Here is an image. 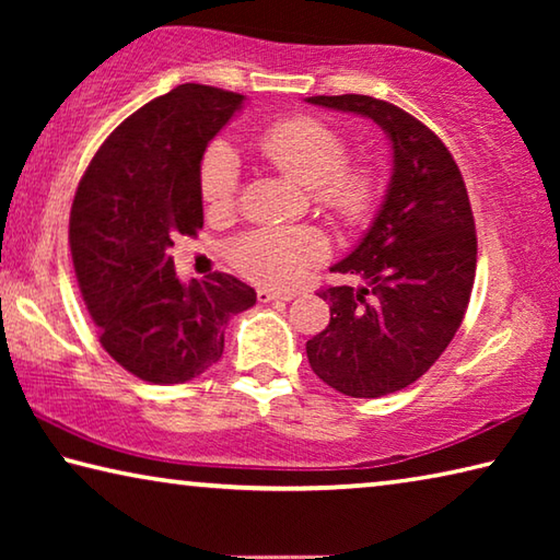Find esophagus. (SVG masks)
<instances>
[{"label":"esophagus","instance_id":"1","mask_svg":"<svg viewBox=\"0 0 560 560\" xmlns=\"http://www.w3.org/2000/svg\"><path fill=\"white\" fill-rule=\"evenodd\" d=\"M259 303H271V301H291V293H279L273 289H259L257 291Z\"/></svg>","mask_w":560,"mask_h":560}]
</instances>
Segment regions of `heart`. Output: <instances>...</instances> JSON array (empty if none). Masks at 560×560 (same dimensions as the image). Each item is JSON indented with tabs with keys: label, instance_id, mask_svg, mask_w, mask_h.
<instances>
[{
	"label": "heart",
	"instance_id": "1",
	"mask_svg": "<svg viewBox=\"0 0 560 560\" xmlns=\"http://www.w3.org/2000/svg\"><path fill=\"white\" fill-rule=\"evenodd\" d=\"M261 155L296 183L314 187L316 200L346 222L363 220L375 200V175L365 165H346L348 143L336 128L316 118H291L264 130ZM202 200L226 210L240 189V160L217 140L202 158ZM326 254L314 230H257L234 244L232 257L246 277L271 287H289L308 264Z\"/></svg>",
	"mask_w": 560,
	"mask_h": 560
}]
</instances>
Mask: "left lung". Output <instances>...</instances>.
<instances>
[{"instance_id": "obj_1", "label": "left lung", "mask_w": 560, "mask_h": 560, "mask_svg": "<svg viewBox=\"0 0 560 560\" xmlns=\"http://www.w3.org/2000/svg\"><path fill=\"white\" fill-rule=\"evenodd\" d=\"M314 106L377 122L393 175L371 230L343 261L363 287H330V320L306 343L326 385L350 397L402 390L432 368L462 326L477 271V232L457 163L410 113L371 96H311Z\"/></svg>"}]
</instances>
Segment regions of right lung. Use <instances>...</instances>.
I'll use <instances>...</instances> for the list:
<instances>
[{"instance_id":"obj_1","label":"right lung","mask_w":560,"mask_h":560,"mask_svg":"<svg viewBox=\"0 0 560 560\" xmlns=\"http://www.w3.org/2000/svg\"><path fill=\"white\" fill-rule=\"evenodd\" d=\"M244 96L183 83L110 132L75 189L69 244L106 353L140 381L177 385L222 358L224 328L257 303L230 273L177 279L167 249L202 226L200 167Z\"/></svg>"}]
</instances>
